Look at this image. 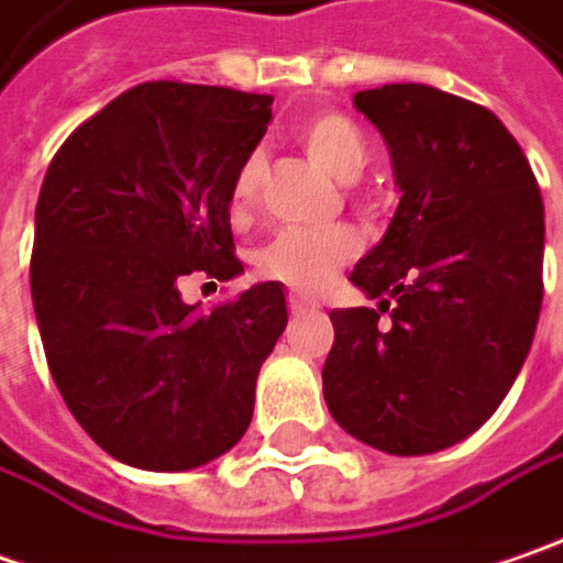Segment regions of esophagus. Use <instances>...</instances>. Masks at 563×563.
Instances as JSON below:
<instances>
[{
  "label": "esophagus",
  "mask_w": 563,
  "mask_h": 563,
  "mask_svg": "<svg viewBox=\"0 0 563 563\" xmlns=\"http://www.w3.org/2000/svg\"><path fill=\"white\" fill-rule=\"evenodd\" d=\"M308 308H311V306H308L302 296H296V292L289 296V314H306Z\"/></svg>",
  "instance_id": "1"
}]
</instances>
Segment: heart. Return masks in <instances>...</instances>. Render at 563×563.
Masks as SVG:
<instances>
[{"mask_svg":"<svg viewBox=\"0 0 563 563\" xmlns=\"http://www.w3.org/2000/svg\"><path fill=\"white\" fill-rule=\"evenodd\" d=\"M299 144L324 173L340 183L358 179L365 166V137L355 129L353 119L343 112H318L299 125ZM261 157L252 154L235 173L230 208L235 217L249 213L255 205ZM355 252V235L350 230H283L261 252L257 271L271 280L289 283L296 289L318 292L324 289L336 264H343Z\"/></svg>","mask_w":563,"mask_h":563,"instance_id":"heart-1","label":"heart"}]
</instances>
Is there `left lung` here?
I'll use <instances>...</instances> for the list:
<instances>
[{
  "label": "left lung",
  "instance_id": "obj_1",
  "mask_svg": "<svg viewBox=\"0 0 563 563\" xmlns=\"http://www.w3.org/2000/svg\"><path fill=\"white\" fill-rule=\"evenodd\" d=\"M353 107L384 137L404 198L350 274L378 308L330 311L324 400L368 448L438 453L485 426L523 368L545 208L492 110L428 85L358 90Z\"/></svg>",
  "mask_w": 563,
  "mask_h": 563
}]
</instances>
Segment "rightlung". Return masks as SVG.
I'll list each match as a JSON object with an SVG mask.
<instances>
[{"mask_svg":"<svg viewBox=\"0 0 563 563\" xmlns=\"http://www.w3.org/2000/svg\"><path fill=\"white\" fill-rule=\"evenodd\" d=\"M267 93L147 81L65 137L37 198L31 296L62 400L115 456L183 473L245 434L286 328L280 283L198 311L179 280H233L230 191Z\"/></svg>","mask_w":563,"mask_h":563,"instance_id":"add662e5","label":"right lung"}]
</instances>
